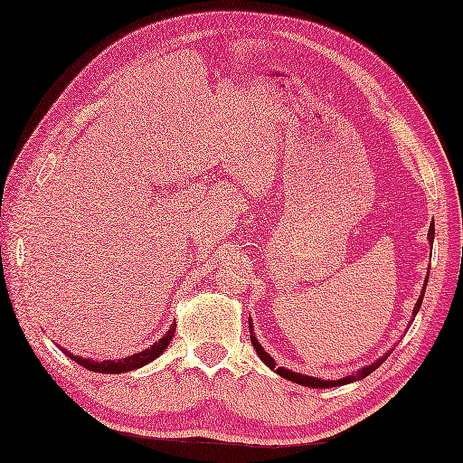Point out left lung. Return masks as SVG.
<instances>
[{
	"label": "left lung",
	"mask_w": 463,
	"mask_h": 463,
	"mask_svg": "<svg viewBox=\"0 0 463 463\" xmlns=\"http://www.w3.org/2000/svg\"><path fill=\"white\" fill-rule=\"evenodd\" d=\"M428 241H430V244L434 242V224H432V227H430V231H428ZM428 276H430V274H426V280H424V289H422V294H420V298H418V302H416V306H414V309H412V317H416L418 309H420V306H422V298H424V292H426ZM249 327H250V341H252V345H254V349H256V353H258V357L262 359V363H266L268 367H270L272 371H276L278 374H280V377H284V379H288V381H292V383L302 384V386H311V389H331V386H341V384H349V383H354V381H361V379H364V377H369V374H371L374 369H379L381 364L384 363V359L389 357V354H391V353H384L379 361H374V363L367 364V367L359 369V371L354 373V374H349V377H343V379H339V381H324V379H317V377H309V374L294 373V371L284 369V367H276V361L270 357V354H268V353L262 349L260 343H258V339L254 337V333H252V321H250V317H249Z\"/></svg>",
	"instance_id": "1"
}]
</instances>
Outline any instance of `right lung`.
Segmentation results:
<instances>
[{"instance_id":"add662e5","label":"right lung","mask_w":463,"mask_h":463,"mask_svg":"<svg viewBox=\"0 0 463 463\" xmlns=\"http://www.w3.org/2000/svg\"><path fill=\"white\" fill-rule=\"evenodd\" d=\"M175 327H177V324L174 321V326H171V327L165 331V335L161 337L159 341H156L154 345H149L147 349L139 351V353H136V354H130V357H126V359H118V361H92V359L80 357V354H72V353L67 351V349H62V353H67V357H71L74 363H79V364H82L84 369L94 371V373H104V374L128 373V371H134V369L144 367V364H147V363H152L154 359H157L159 354L167 349L169 341L174 339Z\"/></svg>"}]
</instances>
